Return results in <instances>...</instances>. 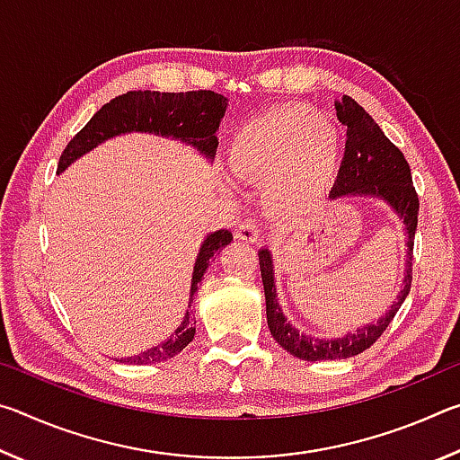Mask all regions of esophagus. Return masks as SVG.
Returning a JSON list of instances; mask_svg holds the SVG:
<instances>
[{
    "instance_id": "esophagus-1",
    "label": "esophagus",
    "mask_w": 460,
    "mask_h": 460,
    "mask_svg": "<svg viewBox=\"0 0 460 460\" xmlns=\"http://www.w3.org/2000/svg\"><path fill=\"white\" fill-rule=\"evenodd\" d=\"M235 237L241 241H249V243H258L260 241V225L252 221V219H245L239 223V227L235 229Z\"/></svg>"
}]
</instances>
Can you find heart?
<instances>
[{"label": "heart", "mask_w": 460, "mask_h": 460, "mask_svg": "<svg viewBox=\"0 0 460 460\" xmlns=\"http://www.w3.org/2000/svg\"><path fill=\"white\" fill-rule=\"evenodd\" d=\"M339 158L337 128L298 107L247 123L231 146L233 172L266 184L263 199L276 215L308 211L331 184Z\"/></svg>", "instance_id": "1"}]
</instances>
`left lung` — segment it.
Wrapping results in <instances>:
<instances>
[{"mask_svg": "<svg viewBox=\"0 0 460 460\" xmlns=\"http://www.w3.org/2000/svg\"><path fill=\"white\" fill-rule=\"evenodd\" d=\"M337 118L347 126L345 158L341 162L337 184L331 197H347V194H371V197L384 199L389 207L398 213L408 233V263L406 278H403V290L398 296V302L392 305V310L379 318L376 324L363 326L353 334L342 339L326 341L300 334L286 321L279 310L274 286V270H271V255L268 249H260V271L263 292H266V314L271 337L288 353L305 361H332L349 359L363 353L376 342L384 331L398 314L400 306L406 300L411 286V260H414V235L418 227V192L411 182V172L408 160L403 158L398 146H394L385 137L384 131L373 121L371 115L357 103L353 97L345 95L334 103Z\"/></svg>", "mask_w": 460, "mask_h": 460, "instance_id": "1", "label": "left lung"}]
</instances>
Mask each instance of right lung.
<instances>
[{"instance_id":"obj_1","label":"right lung","mask_w":460,"mask_h":460,"mask_svg":"<svg viewBox=\"0 0 460 460\" xmlns=\"http://www.w3.org/2000/svg\"><path fill=\"white\" fill-rule=\"evenodd\" d=\"M227 109V99L215 91H186V93H158V91H129L105 103L93 115L79 134L66 144L60 154L57 172H62L79 155L87 154L105 139L129 134V131H150L155 136H170L197 147L205 155L217 152V129ZM233 235L227 229L215 231L200 245L197 263L192 271L190 302L208 268V260L215 252L231 243ZM190 306V305H189ZM194 318L186 313L182 324L172 337L158 347L147 349L136 357L119 359L128 365H152L172 359L194 339Z\"/></svg>"}]
</instances>
